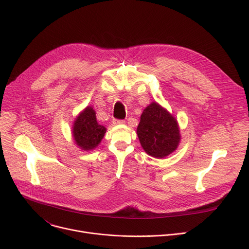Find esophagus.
I'll use <instances>...</instances> for the list:
<instances>
[{
  "instance_id": "34e87169",
  "label": "esophagus",
  "mask_w": 249,
  "mask_h": 249,
  "mask_svg": "<svg viewBox=\"0 0 249 249\" xmlns=\"http://www.w3.org/2000/svg\"><path fill=\"white\" fill-rule=\"evenodd\" d=\"M113 124L114 125H120V124H124L125 121L124 120H121V119H113Z\"/></svg>"
}]
</instances>
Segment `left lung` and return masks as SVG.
<instances>
[{"instance_id":"8db88e82","label":"left lung","mask_w":249,"mask_h":249,"mask_svg":"<svg viewBox=\"0 0 249 249\" xmlns=\"http://www.w3.org/2000/svg\"><path fill=\"white\" fill-rule=\"evenodd\" d=\"M137 134L145 152L157 159L174 152L180 141L175 118L157 102L151 103L142 113Z\"/></svg>"}]
</instances>
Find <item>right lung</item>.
<instances>
[{
    "label": "right lung",
    "instance_id": "add662e5",
    "mask_svg": "<svg viewBox=\"0 0 249 249\" xmlns=\"http://www.w3.org/2000/svg\"><path fill=\"white\" fill-rule=\"evenodd\" d=\"M105 132L106 128L97 123L95 112L89 106L77 117L73 127L76 144L85 151L97 147Z\"/></svg>",
    "mask_w": 249,
    "mask_h": 249
}]
</instances>
